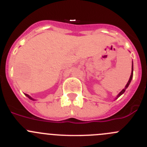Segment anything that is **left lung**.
I'll use <instances>...</instances> for the list:
<instances>
[{
    "mask_svg": "<svg viewBox=\"0 0 147 147\" xmlns=\"http://www.w3.org/2000/svg\"><path fill=\"white\" fill-rule=\"evenodd\" d=\"M132 75H133V65H132V73H131V75H130V77H129V81H128V82H127V85H126L125 88H124V89L122 90L121 91L120 93H119V95H118V96H117V98H115V99H117V98H119V96H120L121 95H122V94H123V93H124V92H125L126 89H127V88H128V86H129V83H130L131 80H132Z\"/></svg>",
    "mask_w": 147,
    "mask_h": 147,
    "instance_id": "obj_1",
    "label": "left lung"
}]
</instances>
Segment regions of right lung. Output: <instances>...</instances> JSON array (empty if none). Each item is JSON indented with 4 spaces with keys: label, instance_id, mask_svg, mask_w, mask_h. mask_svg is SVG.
Returning a JSON list of instances; mask_svg holds the SVG:
<instances>
[{
    "label": "right lung",
    "instance_id": "1",
    "mask_svg": "<svg viewBox=\"0 0 147 147\" xmlns=\"http://www.w3.org/2000/svg\"><path fill=\"white\" fill-rule=\"evenodd\" d=\"M25 95H26V96H27V97H28V98H29V99H31V100H33V101H34V98H32V97L30 96L29 95H28V94H25Z\"/></svg>",
    "mask_w": 147,
    "mask_h": 147
}]
</instances>
